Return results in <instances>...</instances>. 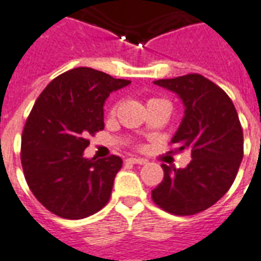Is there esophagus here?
<instances>
[{
    "label": "esophagus",
    "mask_w": 261,
    "mask_h": 261,
    "mask_svg": "<svg viewBox=\"0 0 261 261\" xmlns=\"http://www.w3.org/2000/svg\"><path fill=\"white\" fill-rule=\"evenodd\" d=\"M130 164H137V165H145L147 164V161L145 159H142V158H128L127 159Z\"/></svg>",
    "instance_id": "1"
}]
</instances>
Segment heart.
<instances>
[{
  "label": "heart",
  "instance_id": "1",
  "mask_svg": "<svg viewBox=\"0 0 261 261\" xmlns=\"http://www.w3.org/2000/svg\"><path fill=\"white\" fill-rule=\"evenodd\" d=\"M152 100H156V99H149L148 102H152ZM114 113H116V108H113V109H112V110H110V114H112V116H113Z\"/></svg>",
  "mask_w": 261,
  "mask_h": 261
}]
</instances>
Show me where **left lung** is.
I'll return each instance as SVG.
<instances>
[{
  "label": "left lung",
  "mask_w": 261,
  "mask_h": 261,
  "mask_svg": "<svg viewBox=\"0 0 261 261\" xmlns=\"http://www.w3.org/2000/svg\"><path fill=\"white\" fill-rule=\"evenodd\" d=\"M155 84L177 93L185 117L172 138L177 151L190 149L183 169L162 165L164 180L152 190L153 202L173 215L207 210L229 190L243 158V131L230 97L200 74Z\"/></svg>",
  "instance_id": "8db88e82"
}]
</instances>
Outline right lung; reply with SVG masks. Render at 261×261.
<instances>
[{
	"label": "right lung",
	"mask_w": 261,
	"mask_h": 261,
	"mask_svg": "<svg viewBox=\"0 0 261 261\" xmlns=\"http://www.w3.org/2000/svg\"><path fill=\"white\" fill-rule=\"evenodd\" d=\"M131 81L88 67L59 75L39 95L22 133L20 162L28 186L50 213L82 219L108 204L120 156H84L88 137L105 128L103 105Z\"/></svg>",
	"instance_id": "obj_1"
}]
</instances>
